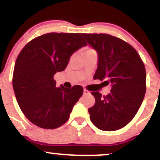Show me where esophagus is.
<instances>
[{
  "mask_svg": "<svg viewBox=\"0 0 160 160\" xmlns=\"http://www.w3.org/2000/svg\"><path fill=\"white\" fill-rule=\"evenodd\" d=\"M83 94H84V95H86V94H89V91H88L87 89H83Z\"/></svg>",
  "mask_w": 160,
  "mask_h": 160,
  "instance_id": "34e87169",
  "label": "esophagus"
}]
</instances>
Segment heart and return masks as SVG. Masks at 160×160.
Segmentation results:
<instances>
[{
    "label": "heart",
    "mask_w": 160,
    "mask_h": 160,
    "mask_svg": "<svg viewBox=\"0 0 160 160\" xmlns=\"http://www.w3.org/2000/svg\"><path fill=\"white\" fill-rule=\"evenodd\" d=\"M89 51H92V49H89V50H88L87 52H89Z\"/></svg>",
    "instance_id": "heart-1"
}]
</instances>
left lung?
<instances>
[{
    "label": "left lung",
    "mask_w": 160,
    "mask_h": 160,
    "mask_svg": "<svg viewBox=\"0 0 160 160\" xmlns=\"http://www.w3.org/2000/svg\"><path fill=\"white\" fill-rule=\"evenodd\" d=\"M98 53L94 80L111 83L109 94L92 92L95 104L89 108L90 120L102 131H115L134 118L146 92V71L137 51L124 40L107 34H82Z\"/></svg>",
    "instance_id": "1"
}]
</instances>
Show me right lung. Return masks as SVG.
I'll list each match as a JSON object with an SVG mask.
<instances>
[{"label": "right lung", "instance_id": "right-lung-1", "mask_svg": "<svg viewBox=\"0 0 160 160\" xmlns=\"http://www.w3.org/2000/svg\"><path fill=\"white\" fill-rule=\"evenodd\" d=\"M86 45L79 33H49L22 49L14 67L12 87L20 109L33 124L52 129L68 120L83 89L56 87L53 76L64 71L71 55Z\"/></svg>", "mask_w": 160, "mask_h": 160}]
</instances>
